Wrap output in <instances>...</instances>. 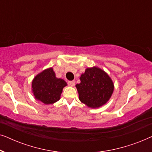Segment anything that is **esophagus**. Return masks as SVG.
I'll return each instance as SVG.
<instances>
[{"mask_svg": "<svg viewBox=\"0 0 152 152\" xmlns=\"http://www.w3.org/2000/svg\"><path fill=\"white\" fill-rule=\"evenodd\" d=\"M75 81H69V82H68V84L70 86H72V87L75 86Z\"/></svg>", "mask_w": 152, "mask_h": 152, "instance_id": "esophagus-1", "label": "esophagus"}]
</instances>
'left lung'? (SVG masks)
<instances>
[{
	"label": "left lung",
	"instance_id": "left-lung-1",
	"mask_svg": "<svg viewBox=\"0 0 152 152\" xmlns=\"http://www.w3.org/2000/svg\"><path fill=\"white\" fill-rule=\"evenodd\" d=\"M76 84L79 99L88 107L95 109L107 104L114 90V84L107 72L96 66L87 68Z\"/></svg>",
	"mask_w": 152,
	"mask_h": 152
}]
</instances>
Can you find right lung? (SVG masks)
<instances>
[{
	"instance_id": "right-lung-1",
	"label": "right lung",
	"mask_w": 152,
	"mask_h": 152,
	"mask_svg": "<svg viewBox=\"0 0 152 152\" xmlns=\"http://www.w3.org/2000/svg\"><path fill=\"white\" fill-rule=\"evenodd\" d=\"M66 83L57 78L53 68H47L37 75L32 82V91L34 98L45 104H52L59 100Z\"/></svg>"
}]
</instances>
